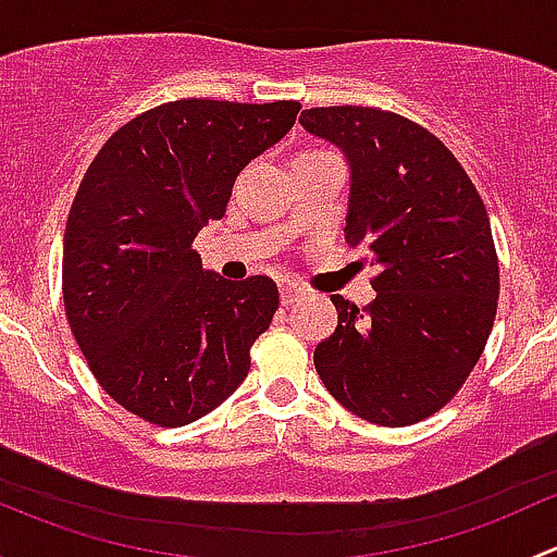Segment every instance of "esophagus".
<instances>
[{
  "label": "esophagus",
  "instance_id": "obj_1",
  "mask_svg": "<svg viewBox=\"0 0 557 557\" xmlns=\"http://www.w3.org/2000/svg\"><path fill=\"white\" fill-rule=\"evenodd\" d=\"M301 294H305V288H301V285H296V283H280V299H283L285 307L294 305V301L299 299Z\"/></svg>",
  "mask_w": 557,
  "mask_h": 557
}]
</instances>
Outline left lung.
Masks as SVG:
<instances>
[{
	"mask_svg": "<svg viewBox=\"0 0 557 557\" xmlns=\"http://www.w3.org/2000/svg\"><path fill=\"white\" fill-rule=\"evenodd\" d=\"M301 126L350 161L345 243L377 274L372 305L331 296L339 323L314 347L325 391L358 418L412 425L480 361L498 307L487 210L440 137L377 107H312Z\"/></svg>",
	"mask_w": 557,
	"mask_h": 557,
	"instance_id": "8db88e82",
	"label": "left lung"
}]
</instances>
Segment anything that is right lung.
I'll return each instance as SVG.
<instances>
[{
  "instance_id": "obj_1",
  "label": "right lung",
  "mask_w": 557,
  "mask_h": 557,
  "mask_svg": "<svg viewBox=\"0 0 557 557\" xmlns=\"http://www.w3.org/2000/svg\"><path fill=\"white\" fill-rule=\"evenodd\" d=\"M299 110L285 99L159 104L123 123L83 174L64 232L66 320L102 391L145 423H194L250 372L277 285L201 272L194 239Z\"/></svg>"
}]
</instances>
